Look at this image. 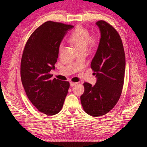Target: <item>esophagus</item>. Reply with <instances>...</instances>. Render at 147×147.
Instances as JSON below:
<instances>
[{"instance_id":"obj_1","label":"esophagus","mask_w":147,"mask_h":147,"mask_svg":"<svg viewBox=\"0 0 147 147\" xmlns=\"http://www.w3.org/2000/svg\"><path fill=\"white\" fill-rule=\"evenodd\" d=\"M77 84V82H70V86H75V84Z\"/></svg>"}]
</instances>
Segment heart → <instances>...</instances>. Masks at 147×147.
Returning <instances> with one entry per match:
<instances>
[{"mask_svg":"<svg viewBox=\"0 0 147 147\" xmlns=\"http://www.w3.org/2000/svg\"><path fill=\"white\" fill-rule=\"evenodd\" d=\"M69 41L75 46L78 50L82 51H85L86 47L94 48L98 43V38L96 36H91L89 30L82 26H78L71 34ZM64 45L61 43L59 46V52L63 51Z\"/></svg>","mask_w":147,"mask_h":147,"instance_id":"obj_1","label":"heart"}]
</instances>
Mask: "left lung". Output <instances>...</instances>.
Instances as JSON below:
<instances>
[{"mask_svg": "<svg viewBox=\"0 0 147 147\" xmlns=\"http://www.w3.org/2000/svg\"><path fill=\"white\" fill-rule=\"evenodd\" d=\"M101 33L99 47L91 67L96 72L94 86L84 82L81 103L86 113L97 117L109 112L121 94L125 73V54L118 32L104 20L96 22Z\"/></svg>", "mask_w": 147, "mask_h": 147, "instance_id": "8db88e82", "label": "left lung"}]
</instances>
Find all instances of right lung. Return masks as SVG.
Instances as JSON below:
<instances>
[{
  "instance_id": "1",
  "label": "right lung",
  "mask_w": 147,
  "mask_h": 147,
  "mask_svg": "<svg viewBox=\"0 0 147 147\" xmlns=\"http://www.w3.org/2000/svg\"><path fill=\"white\" fill-rule=\"evenodd\" d=\"M74 26L47 21L26 42L21 61V78L25 92L40 112L51 116L61 110L70 87L69 82L51 79L59 46Z\"/></svg>"
}]
</instances>
